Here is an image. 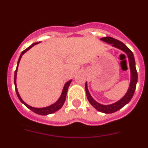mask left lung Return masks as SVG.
I'll return each mask as SVG.
<instances>
[{"label": "left lung", "instance_id": "left-lung-1", "mask_svg": "<svg viewBox=\"0 0 148 148\" xmlns=\"http://www.w3.org/2000/svg\"><path fill=\"white\" fill-rule=\"evenodd\" d=\"M101 40L104 42H107V44H110L112 45L114 47L117 48V49H120L122 51L125 52L126 54L127 55L128 59H129V64L130 68V72H131V79H130V84L129 89H128L126 95L120 99L118 102L114 103V104H109V105H103V104H99V103L97 102L92 97L91 95L89 94V91L87 89V84H85V90H86V97L90 102V104L96 109L98 111L101 112L103 113H107V114H110V113H113L117 112V110H120L122 107L126 105L131 99L133 97L134 93H135V88H136V84L138 82V73H137L136 67H135V58H134V55L132 52L131 51L130 49L125 46L121 41H118V40L113 38L112 37H104V38H101Z\"/></svg>", "mask_w": 148, "mask_h": 148}]
</instances>
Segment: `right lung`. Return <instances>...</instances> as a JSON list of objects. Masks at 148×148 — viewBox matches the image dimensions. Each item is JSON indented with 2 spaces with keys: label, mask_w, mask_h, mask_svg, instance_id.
Returning <instances> with one entry per match:
<instances>
[{
  "label": "right lung",
  "mask_w": 148,
  "mask_h": 148,
  "mask_svg": "<svg viewBox=\"0 0 148 148\" xmlns=\"http://www.w3.org/2000/svg\"><path fill=\"white\" fill-rule=\"evenodd\" d=\"M38 43H39V42L34 43V44H31V45L29 47H28L27 49H26L24 51H22V53H21V56H20V57H19L18 61L17 67H16V71H15V74H14V84H15V89H16V95H17L18 97L19 100H20L21 102L23 103V104H24L25 106H26V107H27L28 109H30V110H31V111L34 112L36 113V114H41V115H46V114H51V113L55 112H56V111H57V110H59V109L62 108V106H63L64 103V102H65L66 96V93H67V90H68L69 86L70 83H71V80H69V81L67 82L65 84L64 86L63 91H62V95H61V97H59V99H58L57 102H55L54 104H51V105L49 106V107H43V108H35V107H31V106L28 105V104H26V103H25L24 102H23V100H22V99H21V98L20 95H19L18 92L17 87H16V74H17L18 66L19 62H20L21 59V56H23V53H26V52L28 50H29V49H31V48L32 47V46H34V45H36V44H38Z\"/></svg>",
  "instance_id": "1"
}]
</instances>
